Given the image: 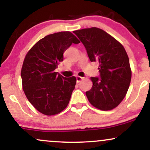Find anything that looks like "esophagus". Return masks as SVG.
Returning a JSON list of instances; mask_svg holds the SVG:
<instances>
[{
  "mask_svg": "<svg viewBox=\"0 0 150 150\" xmlns=\"http://www.w3.org/2000/svg\"><path fill=\"white\" fill-rule=\"evenodd\" d=\"M83 78H84V77H82L77 76V77H76V81H77V82H80L81 80H83Z\"/></svg>",
  "mask_w": 150,
  "mask_h": 150,
  "instance_id": "esophagus-1",
  "label": "esophagus"
}]
</instances>
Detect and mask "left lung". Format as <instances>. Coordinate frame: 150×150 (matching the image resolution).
<instances>
[{
	"label": "left lung",
	"mask_w": 150,
	"mask_h": 150,
	"mask_svg": "<svg viewBox=\"0 0 150 150\" xmlns=\"http://www.w3.org/2000/svg\"><path fill=\"white\" fill-rule=\"evenodd\" d=\"M87 50L92 62L99 63L100 77H90L92 89L86 92L91 104L102 111L112 110L128 92L132 72L123 46L97 27L74 31Z\"/></svg>",
	"instance_id": "1"
}]
</instances>
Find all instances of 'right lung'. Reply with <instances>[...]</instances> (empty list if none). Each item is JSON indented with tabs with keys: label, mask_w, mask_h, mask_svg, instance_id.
<instances>
[{
	"label": "right lung",
	"mask_w": 150,
	"mask_h": 150,
	"mask_svg": "<svg viewBox=\"0 0 150 150\" xmlns=\"http://www.w3.org/2000/svg\"><path fill=\"white\" fill-rule=\"evenodd\" d=\"M80 41L70 32L46 36L26 54L21 70L22 89L29 101L46 116L61 113L69 103L76 77L68 78L55 72L63 61V53Z\"/></svg>",
	"instance_id": "1"
}]
</instances>
